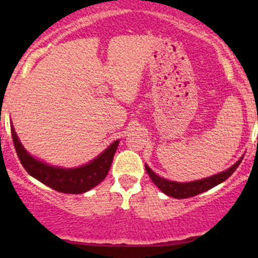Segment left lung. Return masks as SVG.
Instances as JSON below:
<instances>
[{
	"label": "left lung",
	"instance_id": "8db88e82",
	"mask_svg": "<svg viewBox=\"0 0 258 258\" xmlns=\"http://www.w3.org/2000/svg\"><path fill=\"white\" fill-rule=\"evenodd\" d=\"M242 158L236 161L232 167H229L228 170L223 171V172L215 174V176L207 177V178L200 179V180H194V182H188V183H179V182H172V180H167L162 177H160L155 172H153V170L148 165H146V170L152 180L155 183V185L158 186L162 193H165L168 197L176 198V199H186V198L195 197V195L204 193V191L209 190V189L214 188L220 183L224 182L227 178H229L232 176L234 171L238 168L240 165Z\"/></svg>",
	"mask_w": 258,
	"mask_h": 258
}]
</instances>
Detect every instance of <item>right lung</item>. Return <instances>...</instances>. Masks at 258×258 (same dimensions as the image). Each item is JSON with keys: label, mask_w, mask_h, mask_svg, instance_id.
<instances>
[{"label": "right lung", "mask_w": 258, "mask_h": 258, "mask_svg": "<svg viewBox=\"0 0 258 258\" xmlns=\"http://www.w3.org/2000/svg\"><path fill=\"white\" fill-rule=\"evenodd\" d=\"M14 148L23 167L30 176L40 180L54 190L68 194H81L99 184L110 170L112 158L116 152L119 141H115L108 149L92 160L90 164L78 168H61L47 165L32 158L24 149L17 137L13 126L11 128Z\"/></svg>", "instance_id": "obj_1"}]
</instances>
